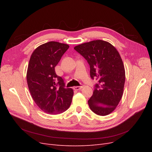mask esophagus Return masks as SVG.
I'll list each match as a JSON object with an SVG mask.
<instances>
[{
    "label": "esophagus",
    "instance_id": "esophagus-1",
    "mask_svg": "<svg viewBox=\"0 0 152 152\" xmlns=\"http://www.w3.org/2000/svg\"><path fill=\"white\" fill-rule=\"evenodd\" d=\"M82 86H75V87H73V89L75 90V91H78V90H80L82 88Z\"/></svg>",
    "mask_w": 152,
    "mask_h": 152
}]
</instances>
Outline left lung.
<instances>
[{
	"instance_id": "left-lung-1",
	"label": "left lung",
	"mask_w": 152,
	"mask_h": 152,
	"mask_svg": "<svg viewBox=\"0 0 152 152\" xmlns=\"http://www.w3.org/2000/svg\"><path fill=\"white\" fill-rule=\"evenodd\" d=\"M74 49L89 63L91 79L98 80L88 100L89 107L98 115H107L123 94L126 76L120 54L111 44L102 40L80 44Z\"/></svg>"
}]
</instances>
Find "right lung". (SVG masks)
Wrapping results in <instances>:
<instances>
[{
    "mask_svg": "<svg viewBox=\"0 0 152 152\" xmlns=\"http://www.w3.org/2000/svg\"><path fill=\"white\" fill-rule=\"evenodd\" d=\"M68 48L67 44L50 41L37 48L29 61L26 80L31 97L42 111L50 115L64 112L72 103L73 89L66 88L54 68Z\"/></svg>",
    "mask_w": 152,
    "mask_h": 152,
    "instance_id": "add662e5",
    "label": "right lung"
}]
</instances>
